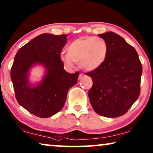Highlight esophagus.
<instances>
[{"instance_id": "obj_1", "label": "esophagus", "mask_w": 153, "mask_h": 153, "mask_svg": "<svg viewBox=\"0 0 153 153\" xmlns=\"http://www.w3.org/2000/svg\"><path fill=\"white\" fill-rule=\"evenodd\" d=\"M83 76H84V75L82 74H79V78L78 79H81L83 77Z\"/></svg>"}]
</instances>
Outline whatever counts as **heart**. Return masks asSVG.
<instances>
[{"label":"heart","instance_id":"heart-1","mask_svg":"<svg viewBox=\"0 0 153 153\" xmlns=\"http://www.w3.org/2000/svg\"><path fill=\"white\" fill-rule=\"evenodd\" d=\"M66 51L67 55H61L65 65L73 68L76 62L82 70L93 71L104 63L108 46L102 38L88 36L74 40L67 46Z\"/></svg>","mask_w":153,"mask_h":153}]
</instances>
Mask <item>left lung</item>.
<instances>
[{
  "mask_svg": "<svg viewBox=\"0 0 153 153\" xmlns=\"http://www.w3.org/2000/svg\"><path fill=\"white\" fill-rule=\"evenodd\" d=\"M107 42L106 59L97 69L87 73L93 81L89 98L98 114L115 118L126 114L140 94L142 65L138 53L113 32L98 34Z\"/></svg>",
  "mask_w": 153,
  "mask_h": 153,
  "instance_id": "1",
  "label": "left lung"
}]
</instances>
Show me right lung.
Wrapping results in <instances>:
<instances>
[{"label": "right lung", "mask_w": 153, "mask_h": 153, "mask_svg": "<svg viewBox=\"0 0 153 153\" xmlns=\"http://www.w3.org/2000/svg\"><path fill=\"white\" fill-rule=\"evenodd\" d=\"M68 35L40 34L21 47L15 55L10 77L19 104L33 114L48 118L61 110L68 89L76 85L79 72L69 74L64 68L60 53ZM36 65L45 68L38 83L32 84L29 74Z\"/></svg>", "instance_id": "1"}]
</instances>
